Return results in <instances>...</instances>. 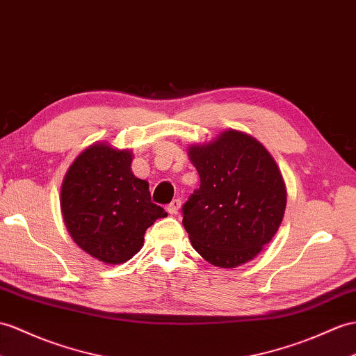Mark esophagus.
I'll return each instance as SVG.
<instances>
[{"label": "esophagus", "mask_w": 356, "mask_h": 356, "mask_svg": "<svg viewBox=\"0 0 356 356\" xmlns=\"http://www.w3.org/2000/svg\"><path fill=\"white\" fill-rule=\"evenodd\" d=\"M180 204H181V202L179 200V198H175V200H172L168 206H167V211L171 213H177L179 212V209H180Z\"/></svg>", "instance_id": "esophagus-1"}]
</instances>
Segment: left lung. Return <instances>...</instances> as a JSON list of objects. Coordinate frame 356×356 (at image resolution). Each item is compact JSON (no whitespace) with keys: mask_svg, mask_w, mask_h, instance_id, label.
I'll return each instance as SVG.
<instances>
[{"mask_svg":"<svg viewBox=\"0 0 356 356\" xmlns=\"http://www.w3.org/2000/svg\"><path fill=\"white\" fill-rule=\"evenodd\" d=\"M188 154L200 176V188L181 206L193 247L221 268L252 261L284 218L286 189L275 159L259 140L232 129Z\"/></svg>","mask_w":356,"mask_h":356,"instance_id":"1","label":"left lung"}]
</instances>
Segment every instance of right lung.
Masks as SVG:
<instances>
[{"label": "right lung", "mask_w": 356, "mask_h": 356, "mask_svg": "<svg viewBox=\"0 0 356 356\" xmlns=\"http://www.w3.org/2000/svg\"><path fill=\"white\" fill-rule=\"evenodd\" d=\"M131 159L130 150L92 144L72 162L62 184V216L74 243L113 266L134 258L145 230L167 217L152 202L147 181L131 172Z\"/></svg>", "instance_id": "right-lung-1"}]
</instances>
